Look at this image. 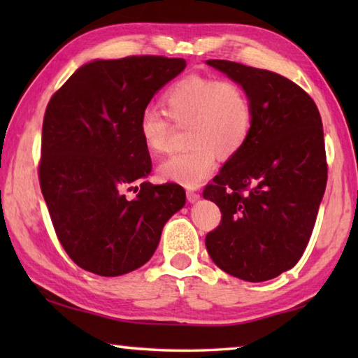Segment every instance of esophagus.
<instances>
[{"mask_svg":"<svg viewBox=\"0 0 358 358\" xmlns=\"http://www.w3.org/2000/svg\"><path fill=\"white\" fill-rule=\"evenodd\" d=\"M186 197H187V201H189V202H197L199 199H201V194L196 192V191H192V189H187L186 191Z\"/></svg>","mask_w":358,"mask_h":358,"instance_id":"obj_1","label":"esophagus"}]
</instances>
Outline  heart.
Listing matches in <instances>:
<instances>
[{"label":"heart","mask_w":358,"mask_h":358,"mask_svg":"<svg viewBox=\"0 0 358 358\" xmlns=\"http://www.w3.org/2000/svg\"><path fill=\"white\" fill-rule=\"evenodd\" d=\"M162 107H148L138 118V132L153 155L172 150L177 128H185L189 148L169 157L159 167L162 180L196 187L207 180L217 157L232 159L254 131L251 94L237 80L211 76H186L173 82L161 98Z\"/></svg>","instance_id":"b5f03b06"}]
</instances>
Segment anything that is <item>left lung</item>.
Wrapping results in <instances>:
<instances>
[{
    "instance_id": "obj_1",
    "label": "left lung",
    "mask_w": 358,
    "mask_h": 358,
    "mask_svg": "<svg viewBox=\"0 0 358 358\" xmlns=\"http://www.w3.org/2000/svg\"><path fill=\"white\" fill-rule=\"evenodd\" d=\"M207 64L243 85L256 120L243 151L205 186L203 197L221 210L205 246L226 273L271 280L299 262L316 224L329 171L322 120L311 96L276 72L227 59Z\"/></svg>"
}]
</instances>
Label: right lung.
<instances>
[{
    "mask_svg": "<svg viewBox=\"0 0 358 358\" xmlns=\"http://www.w3.org/2000/svg\"><path fill=\"white\" fill-rule=\"evenodd\" d=\"M185 68L183 58L161 55L96 59L48 101L41 191L59 243L80 268L120 276L147 264L185 205L180 185L145 181L151 157L138 132L151 98Z\"/></svg>",
    "mask_w": 358,
    "mask_h": 358,
    "instance_id": "obj_1",
    "label": "right lung"
}]
</instances>
